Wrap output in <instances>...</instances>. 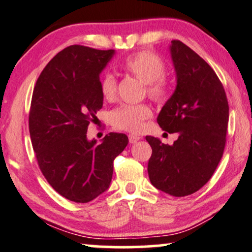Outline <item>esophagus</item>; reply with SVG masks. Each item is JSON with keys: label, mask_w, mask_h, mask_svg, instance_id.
<instances>
[{"label": "esophagus", "mask_w": 252, "mask_h": 252, "mask_svg": "<svg viewBox=\"0 0 252 252\" xmlns=\"http://www.w3.org/2000/svg\"><path fill=\"white\" fill-rule=\"evenodd\" d=\"M128 139H129V142H130V143H135V142H138L139 140H140V136H138V135H133V134H129Z\"/></svg>", "instance_id": "esophagus-1"}]
</instances>
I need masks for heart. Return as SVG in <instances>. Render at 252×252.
<instances>
[{"mask_svg": "<svg viewBox=\"0 0 252 252\" xmlns=\"http://www.w3.org/2000/svg\"><path fill=\"white\" fill-rule=\"evenodd\" d=\"M123 69L145 83L147 94L155 102H162L168 96L169 83L164 76L165 64L158 55L150 51L136 52L123 61ZM99 87L105 99L116 98L117 80L112 74L104 75ZM152 113V109L147 104H125L113 111L112 123L118 129L140 133Z\"/></svg>", "mask_w": 252, "mask_h": 252, "instance_id": "1", "label": "heart"}]
</instances>
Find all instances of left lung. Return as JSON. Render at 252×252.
<instances>
[{"label": "left lung", "mask_w": 252, "mask_h": 252, "mask_svg": "<svg viewBox=\"0 0 252 252\" xmlns=\"http://www.w3.org/2000/svg\"><path fill=\"white\" fill-rule=\"evenodd\" d=\"M177 87L158 117V125L178 139L169 146L146 136L152 147L150 183L174 197L192 194L213 176L223 155L229 106L221 81L204 59L181 40H172Z\"/></svg>", "instance_id": "8db88e82"}]
</instances>
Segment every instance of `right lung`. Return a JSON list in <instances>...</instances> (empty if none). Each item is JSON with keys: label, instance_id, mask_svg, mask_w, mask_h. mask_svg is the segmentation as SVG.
Returning <instances> with one entry per match:
<instances>
[{"label": "right lung", "instance_id": "obj_1", "mask_svg": "<svg viewBox=\"0 0 252 252\" xmlns=\"http://www.w3.org/2000/svg\"><path fill=\"white\" fill-rule=\"evenodd\" d=\"M113 54L68 46L44 68L32 94L29 129L38 165L52 188L74 202H89L109 189L114 158L128 143L123 133H109L100 143L87 138L103 107L99 74Z\"/></svg>", "mask_w": 252, "mask_h": 252}]
</instances>
